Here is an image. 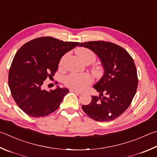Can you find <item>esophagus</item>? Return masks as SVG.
Returning <instances> with one entry per match:
<instances>
[{
  "instance_id": "1",
  "label": "esophagus",
  "mask_w": 157,
  "mask_h": 157,
  "mask_svg": "<svg viewBox=\"0 0 157 157\" xmlns=\"http://www.w3.org/2000/svg\"><path fill=\"white\" fill-rule=\"evenodd\" d=\"M71 92H73V93H78V94H82L83 92L80 90H75V89H71L70 90Z\"/></svg>"
}]
</instances>
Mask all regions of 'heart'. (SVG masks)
<instances>
[{"mask_svg": "<svg viewBox=\"0 0 157 157\" xmlns=\"http://www.w3.org/2000/svg\"><path fill=\"white\" fill-rule=\"evenodd\" d=\"M77 53H78L79 58L81 59V60L84 62V63L86 62H93L96 59L95 54L91 50L86 49V48H82V49H78L77 51ZM67 57V54H65L64 56L62 57L59 62V66L60 67H63ZM96 71L98 72L99 69H97ZM92 82V78L87 73H71L65 77L64 79L65 86L75 90H83L91 84Z\"/></svg>", "mask_w": 157, "mask_h": 157, "instance_id": "heart-1", "label": "heart"}]
</instances>
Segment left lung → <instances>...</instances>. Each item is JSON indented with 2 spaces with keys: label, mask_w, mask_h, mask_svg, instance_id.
<instances>
[{
  "label": "left lung",
  "mask_w": 157,
  "mask_h": 157,
  "mask_svg": "<svg viewBox=\"0 0 157 157\" xmlns=\"http://www.w3.org/2000/svg\"><path fill=\"white\" fill-rule=\"evenodd\" d=\"M79 46L96 53L104 70L100 80L93 86L100 96H92L89 104L82 105V110L95 121L114 120L129 107L137 89V71L133 59L126 49L110 42H85Z\"/></svg>",
  "instance_id": "obj_1"
}]
</instances>
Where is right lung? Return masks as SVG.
I'll return each instance as SVG.
<instances>
[{"instance_id":"add662e5","label":"right lung","mask_w":157,"mask_h":157,"mask_svg":"<svg viewBox=\"0 0 157 157\" xmlns=\"http://www.w3.org/2000/svg\"><path fill=\"white\" fill-rule=\"evenodd\" d=\"M79 44L40 37L25 43L17 51L9 71L8 84L14 101L27 115L43 117L59 108L69 89L58 87L46 90L44 80L53 78L62 57Z\"/></svg>"}]
</instances>
